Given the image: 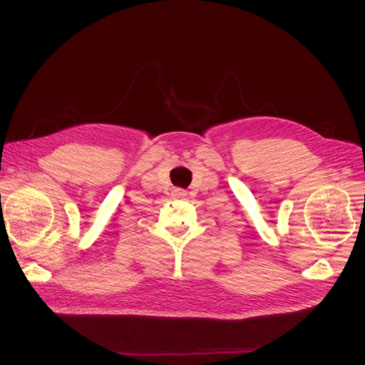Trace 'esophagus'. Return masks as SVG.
<instances>
[{
	"label": "esophagus",
	"instance_id": "34e87169",
	"mask_svg": "<svg viewBox=\"0 0 365 365\" xmlns=\"http://www.w3.org/2000/svg\"><path fill=\"white\" fill-rule=\"evenodd\" d=\"M173 196L176 197V200H184V197L187 196V192L182 190V189H175L173 190Z\"/></svg>",
	"mask_w": 365,
	"mask_h": 365
}]
</instances>
